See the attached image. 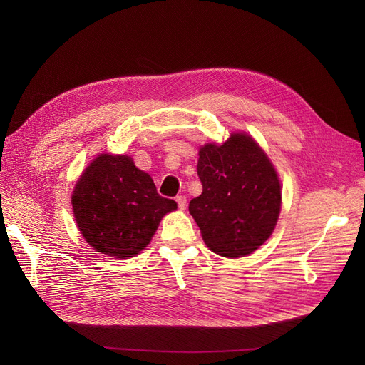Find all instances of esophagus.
I'll return each instance as SVG.
<instances>
[{"instance_id":"esophagus-1","label":"esophagus","mask_w":365,"mask_h":365,"mask_svg":"<svg viewBox=\"0 0 365 365\" xmlns=\"http://www.w3.org/2000/svg\"><path fill=\"white\" fill-rule=\"evenodd\" d=\"M176 202H178V205H179L180 210H185V208H186V198H185L183 195L176 197Z\"/></svg>"}]
</instances>
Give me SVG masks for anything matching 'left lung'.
<instances>
[{"instance_id": "8db88e82", "label": "left lung", "mask_w": 365, "mask_h": 365, "mask_svg": "<svg viewBox=\"0 0 365 365\" xmlns=\"http://www.w3.org/2000/svg\"><path fill=\"white\" fill-rule=\"evenodd\" d=\"M202 194L189 202L210 250L225 257L253 253L271 237L281 210L277 171L247 134L201 148L197 165Z\"/></svg>"}]
</instances>
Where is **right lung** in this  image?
Listing matches in <instances>:
<instances>
[{"label": "right lung", "mask_w": 365, "mask_h": 365, "mask_svg": "<svg viewBox=\"0 0 365 365\" xmlns=\"http://www.w3.org/2000/svg\"><path fill=\"white\" fill-rule=\"evenodd\" d=\"M72 207L76 225L96 252L127 259L143 250L163 216L178 204L161 197L130 157L102 153L75 185Z\"/></svg>", "instance_id": "1"}]
</instances>
